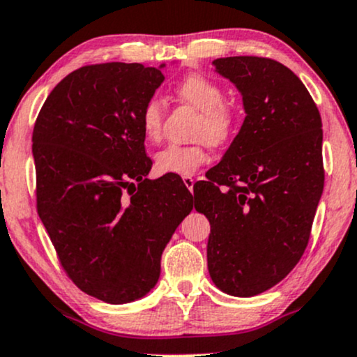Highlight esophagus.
Listing matches in <instances>:
<instances>
[{"instance_id":"esophagus-1","label":"esophagus","mask_w":357,"mask_h":357,"mask_svg":"<svg viewBox=\"0 0 357 357\" xmlns=\"http://www.w3.org/2000/svg\"><path fill=\"white\" fill-rule=\"evenodd\" d=\"M183 183H184V186H186L188 190L192 192V186H195V178H192V176H183Z\"/></svg>"}]
</instances>
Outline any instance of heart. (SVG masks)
<instances>
[{
  "instance_id": "obj_1",
  "label": "heart",
  "mask_w": 357,
  "mask_h": 357,
  "mask_svg": "<svg viewBox=\"0 0 357 357\" xmlns=\"http://www.w3.org/2000/svg\"><path fill=\"white\" fill-rule=\"evenodd\" d=\"M176 96L186 105L201 111L196 124V137H208L213 144H225L233 136L236 113L225 102V89L208 76L192 73L176 84ZM165 105L158 96H151L141 108L139 123L146 141L158 143L162 136ZM208 141L192 144H169L156 154V169L161 174L190 176L208 161Z\"/></svg>"
}]
</instances>
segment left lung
<instances>
[{"label":"left lung","mask_w":357,"mask_h":357,"mask_svg":"<svg viewBox=\"0 0 357 357\" xmlns=\"http://www.w3.org/2000/svg\"><path fill=\"white\" fill-rule=\"evenodd\" d=\"M239 89L246 118L222 160L195 184L211 225L208 269L222 293L249 298L301 259L324 188L323 123L303 81L259 56L213 61Z\"/></svg>","instance_id":"left-lung-1"}]
</instances>
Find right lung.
<instances>
[{
  "label": "right lung",
  "mask_w": 357,
  "mask_h": 357,
  "mask_svg": "<svg viewBox=\"0 0 357 357\" xmlns=\"http://www.w3.org/2000/svg\"><path fill=\"white\" fill-rule=\"evenodd\" d=\"M160 68H79L54 86L34 123L38 214L71 281L109 304L156 286L162 251L192 209L179 178H146L153 162L139 113L165 81Z\"/></svg>",
  "instance_id": "right-lung-1"
}]
</instances>
